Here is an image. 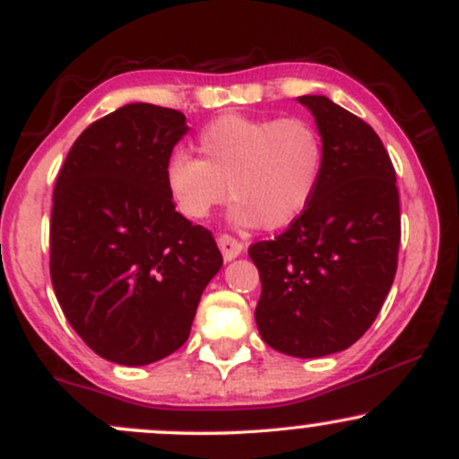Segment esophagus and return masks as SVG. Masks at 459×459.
I'll list each match as a JSON object with an SVG mask.
<instances>
[{
	"mask_svg": "<svg viewBox=\"0 0 459 459\" xmlns=\"http://www.w3.org/2000/svg\"><path fill=\"white\" fill-rule=\"evenodd\" d=\"M218 246H220V250H222L224 261H233L241 255V252H244V244H241V241H237L235 237H230V235H220Z\"/></svg>",
	"mask_w": 459,
	"mask_h": 459,
	"instance_id": "1",
	"label": "esophagus"
}]
</instances>
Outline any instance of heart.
Wrapping results in <instances>:
<instances>
[{"instance_id": "heart-1", "label": "heart", "mask_w": 459, "mask_h": 459, "mask_svg": "<svg viewBox=\"0 0 459 459\" xmlns=\"http://www.w3.org/2000/svg\"><path fill=\"white\" fill-rule=\"evenodd\" d=\"M198 157L177 151L163 168L175 207L204 220L229 196L235 224L284 229L307 212L325 163L319 129L307 118L224 114L204 125Z\"/></svg>"}]
</instances>
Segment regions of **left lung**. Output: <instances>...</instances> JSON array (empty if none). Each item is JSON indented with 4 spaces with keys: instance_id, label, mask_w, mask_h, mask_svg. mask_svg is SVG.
Returning <instances> with one entry per match:
<instances>
[{
    "instance_id": "1",
    "label": "left lung",
    "mask_w": 459,
    "mask_h": 459,
    "mask_svg": "<svg viewBox=\"0 0 459 459\" xmlns=\"http://www.w3.org/2000/svg\"><path fill=\"white\" fill-rule=\"evenodd\" d=\"M315 116L325 163L296 222L247 255L261 276L263 341L296 358L354 345L380 313L397 272L402 213L394 168L362 118L328 97H298Z\"/></svg>"
}]
</instances>
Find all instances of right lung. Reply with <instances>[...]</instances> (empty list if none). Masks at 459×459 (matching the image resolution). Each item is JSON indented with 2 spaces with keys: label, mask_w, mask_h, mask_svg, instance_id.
I'll return each mask as SVG.
<instances>
[{
  "label": "right lung",
  "mask_w": 459,
  "mask_h": 459,
  "mask_svg": "<svg viewBox=\"0 0 459 459\" xmlns=\"http://www.w3.org/2000/svg\"><path fill=\"white\" fill-rule=\"evenodd\" d=\"M186 116L129 103L83 131L57 175L51 282L94 354L142 367L187 341L200 296L222 267L212 230L175 209L163 168Z\"/></svg>",
  "instance_id": "right-lung-1"
}]
</instances>
